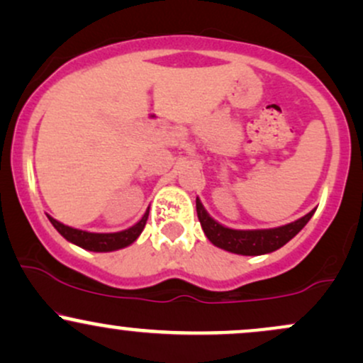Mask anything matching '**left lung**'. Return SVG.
Listing matches in <instances>:
<instances>
[{
    "mask_svg": "<svg viewBox=\"0 0 363 363\" xmlns=\"http://www.w3.org/2000/svg\"><path fill=\"white\" fill-rule=\"evenodd\" d=\"M196 211H198L199 223L205 230V235L216 247L225 249L228 252L242 254V256H261V254L277 251L290 239H294L306 227V223L309 222L315 210L289 225H283L278 228H266V230H234V228L223 227L206 213L198 198H196Z\"/></svg>",
    "mask_w": 363,
    "mask_h": 363,
    "instance_id": "8db88e82",
    "label": "left lung"
}]
</instances>
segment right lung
<instances>
[{
	"label": "right lung",
	"instance_id": "obj_1",
	"mask_svg": "<svg viewBox=\"0 0 363 363\" xmlns=\"http://www.w3.org/2000/svg\"><path fill=\"white\" fill-rule=\"evenodd\" d=\"M49 222L54 225L60 234L65 237L69 242L80 245V247L86 249V251H95V252H109V251H118V249L126 247V245L133 244L138 239L141 232H143L145 225L148 220V211L143 215V218L138 223L129 227L128 230L116 232V234H91V232L78 230V228H72L68 225H62L57 220H54L52 216H49Z\"/></svg>",
	"mask_w": 363,
	"mask_h": 363
}]
</instances>
